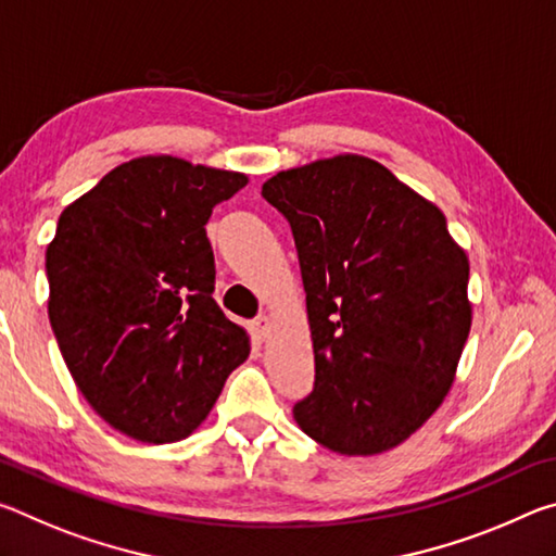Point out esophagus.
I'll use <instances>...</instances> for the list:
<instances>
[{"label":"esophagus","instance_id":"obj_1","mask_svg":"<svg viewBox=\"0 0 556 556\" xmlns=\"http://www.w3.org/2000/svg\"><path fill=\"white\" fill-rule=\"evenodd\" d=\"M267 333H269V318L267 316L255 318V321H252V336H255L257 341H265Z\"/></svg>","mask_w":556,"mask_h":556}]
</instances>
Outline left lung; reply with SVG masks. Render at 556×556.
<instances>
[{
	"instance_id": "left-lung-1",
	"label": "left lung",
	"mask_w": 556,
	"mask_h": 556,
	"mask_svg": "<svg viewBox=\"0 0 556 556\" xmlns=\"http://www.w3.org/2000/svg\"><path fill=\"white\" fill-rule=\"evenodd\" d=\"M262 195L291 225L312 326L296 425L345 456L402 444L446 397L470 331L468 257L444 213L355 154L279 172Z\"/></svg>"
}]
</instances>
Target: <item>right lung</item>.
<instances>
[{
	"mask_svg": "<svg viewBox=\"0 0 556 556\" xmlns=\"http://www.w3.org/2000/svg\"><path fill=\"white\" fill-rule=\"evenodd\" d=\"M248 176L142 156L61 213L49 318L83 397L110 427L172 444L208 417L250 338L215 304L205 223Z\"/></svg>",
	"mask_w": 556,
	"mask_h": 556,
	"instance_id": "obj_1",
	"label": "right lung"
}]
</instances>
